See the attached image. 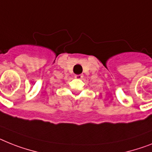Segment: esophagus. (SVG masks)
<instances>
[{
  "mask_svg": "<svg viewBox=\"0 0 152 152\" xmlns=\"http://www.w3.org/2000/svg\"><path fill=\"white\" fill-rule=\"evenodd\" d=\"M75 77L76 79H81L82 77H83V75H76L75 76Z\"/></svg>",
  "mask_w": 152,
  "mask_h": 152,
  "instance_id": "obj_1",
  "label": "esophagus"
}]
</instances>
